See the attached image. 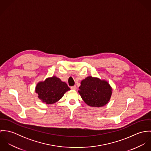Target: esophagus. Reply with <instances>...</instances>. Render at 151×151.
<instances>
[{"instance_id":"1","label":"esophagus","mask_w":151,"mask_h":151,"mask_svg":"<svg viewBox=\"0 0 151 151\" xmlns=\"http://www.w3.org/2000/svg\"><path fill=\"white\" fill-rule=\"evenodd\" d=\"M71 89H73V90H76L77 86H71Z\"/></svg>"}]
</instances>
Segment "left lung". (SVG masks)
<instances>
[{
	"label": "left lung",
	"instance_id": "1",
	"mask_svg": "<svg viewBox=\"0 0 151 151\" xmlns=\"http://www.w3.org/2000/svg\"><path fill=\"white\" fill-rule=\"evenodd\" d=\"M78 91L81 98L92 107H102L107 104L111 94V88L106 81L88 77L81 83Z\"/></svg>",
	"mask_w": 151,
	"mask_h": 151
}]
</instances>
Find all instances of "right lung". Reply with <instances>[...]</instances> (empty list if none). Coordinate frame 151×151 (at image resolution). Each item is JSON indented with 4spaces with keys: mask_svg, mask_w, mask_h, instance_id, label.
<instances>
[{
    "mask_svg": "<svg viewBox=\"0 0 151 151\" xmlns=\"http://www.w3.org/2000/svg\"><path fill=\"white\" fill-rule=\"evenodd\" d=\"M70 90L66 83L56 77L47 78L45 81L39 83L35 92L38 98L46 104H53L60 99L65 92Z\"/></svg>",
    "mask_w": 151,
    "mask_h": 151,
    "instance_id": "1",
    "label": "right lung"
}]
</instances>
